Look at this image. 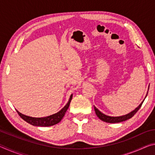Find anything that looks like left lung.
<instances>
[{"mask_svg": "<svg viewBox=\"0 0 155 155\" xmlns=\"http://www.w3.org/2000/svg\"><path fill=\"white\" fill-rule=\"evenodd\" d=\"M143 102L138 106V107H137V108L134 110V111H131L128 114L122 115V116H120V117H111V116H108V115H104L103 114V113L100 111L96 107H94V110H95V112L97 116H98V118L101 120H102V121L108 122V123H118V122L125 121V120H127L128 119L131 118V117H132L133 115L137 112L138 110L140 109V107L143 104Z\"/></svg>", "mask_w": 155, "mask_h": 155, "instance_id": "8db88e82", "label": "left lung"}]
</instances>
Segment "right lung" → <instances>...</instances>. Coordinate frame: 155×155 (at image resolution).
<instances>
[{"instance_id":"1","label":"right lung","mask_w":155,"mask_h":155,"mask_svg":"<svg viewBox=\"0 0 155 155\" xmlns=\"http://www.w3.org/2000/svg\"><path fill=\"white\" fill-rule=\"evenodd\" d=\"M72 98V95L70 96L69 101L66 104L64 108H63L61 111L57 112V114H54L53 115H50V116L44 117H29L27 115H23L20 114L19 111H18V115H20L21 118L28 122V124L33 126H37V127H51V126H53L54 124H57V123H59L61 121L63 117L65 115V112L68 109V107L70 106V103L71 102V100Z\"/></svg>"}]
</instances>
